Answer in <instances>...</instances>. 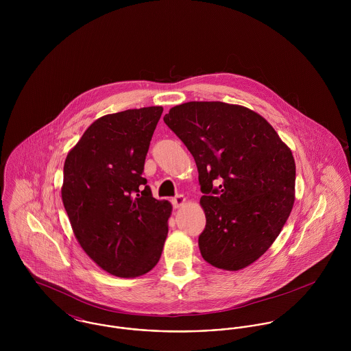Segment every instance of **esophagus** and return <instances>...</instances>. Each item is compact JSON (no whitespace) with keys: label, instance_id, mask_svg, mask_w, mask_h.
<instances>
[{"label":"esophagus","instance_id":"34e87169","mask_svg":"<svg viewBox=\"0 0 351 351\" xmlns=\"http://www.w3.org/2000/svg\"><path fill=\"white\" fill-rule=\"evenodd\" d=\"M185 197L182 196V195H177L176 197H173L171 199V204L176 206V208H178V206H181V205H184L185 204Z\"/></svg>","mask_w":351,"mask_h":351}]
</instances>
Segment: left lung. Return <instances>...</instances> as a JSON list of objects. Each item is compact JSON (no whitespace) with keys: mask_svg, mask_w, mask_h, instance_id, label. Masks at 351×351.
<instances>
[{"mask_svg":"<svg viewBox=\"0 0 351 351\" xmlns=\"http://www.w3.org/2000/svg\"><path fill=\"white\" fill-rule=\"evenodd\" d=\"M163 121L197 165L206 217L202 258L224 270L249 266L273 245L293 208L292 151L241 105L191 101L171 108Z\"/></svg>","mask_w":351,"mask_h":351,"instance_id":"8db88e82","label":"left lung"}]
</instances>
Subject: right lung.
Here are the masks:
<instances>
[{
    "instance_id": "1",
    "label": "right lung",
    "mask_w": 351,
    "mask_h": 351,
    "mask_svg": "<svg viewBox=\"0 0 351 351\" xmlns=\"http://www.w3.org/2000/svg\"><path fill=\"white\" fill-rule=\"evenodd\" d=\"M162 106L102 116L66 156L62 200L74 235L105 271L139 277L158 263L171 205L142 177Z\"/></svg>"
}]
</instances>
